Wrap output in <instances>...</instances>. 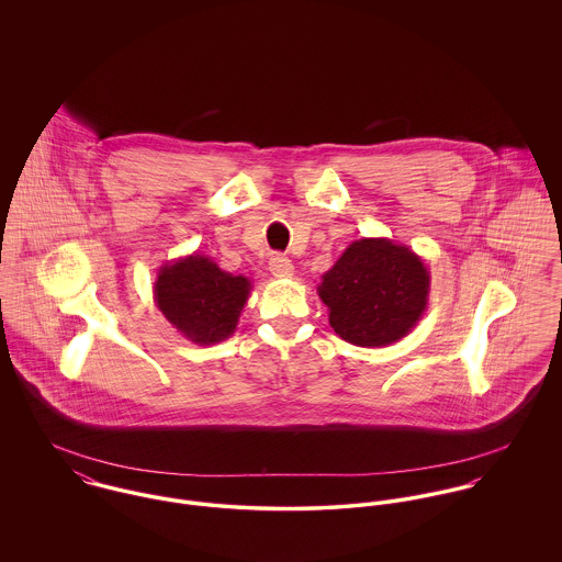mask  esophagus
<instances>
[{
	"instance_id": "esophagus-1",
	"label": "esophagus",
	"mask_w": 562,
	"mask_h": 562,
	"mask_svg": "<svg viewBox=\"0 0 562 562\" xmlns=\"http://www.w3.org/2000/svg\"><path fill=\"white\" fill-rule=\"evenodd\" d=\"M268 270L274 274V277H292L294 274V266L288 257L283 255H272L270 261H268Z\"/></svg>"
}]
</instances>
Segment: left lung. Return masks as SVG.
I'll return each instance as SVG.
<instances>
[{
  "instance_id": "obj_1",
  "label": "left lung",
  "mask_w": 562,
  "mask_h": 562,
  "mask_svg": "<svg viewBox=\"0 0 562 562\" xmlns=\"http://www.w3.org/2000/svg\"><path fill=\"white\" fill-rule=\"evenodd\" d=\"M430 274L424 261L387 238L352 241L318 285L333 330L366 348L402 339L428 305Z\"/></svg>"
}]
</instances>
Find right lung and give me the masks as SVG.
Instances as JSON below:
<instances>
[{
  "label": "right lung",
  "mask_w": 562,
  "mask_h": 562,
  "mask_svg": "<svg viewBox=\"0 0 562 562\" xmlns=\"http://www.w3.org/2000/svg\"><path fill=\"white\" fill-rule=\"evenodd\" d=\"M154 294L166 321L181 335L210 346L234 335L250 294V281L194 252L161 266Z\"/></svg>",
  "instance_id": "obj_1"
}]
</instances>
